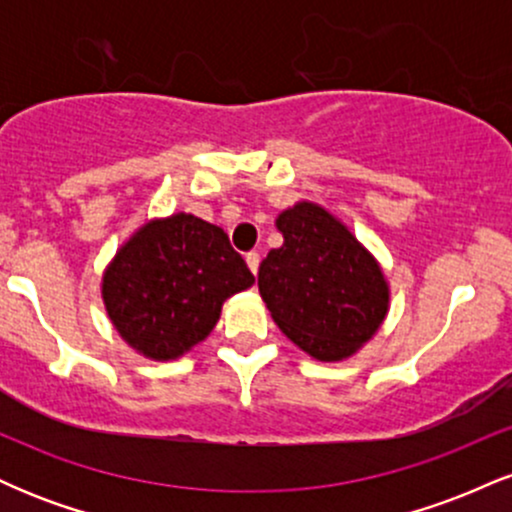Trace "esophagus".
Returning a JSON list of instances; mask_svg holds the SVG:
<instances>
[{
    "mask_svg": "<svg viewBox=\"0 0 512 512\" xmlns=\"http://www.w3.org/2000/svg\"><path fill=\"white\" fill-rule=\"evenodd\" d=\"M245 262H248V267H250V272L252 274H257V269H260V252H248V255H245Z\"/></svg>",
    "mask_w": 512,
    "mask_h": 512,
    "instance_id": "esophagus-1",
    "label": "esophagus"
}]
</instances>
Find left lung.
<instances>
[{
    "label": "left lung",
    "instance_id": "1",
    "mask_svg": "<svg viewBox=\"0 0 512 512\" xmlns=\"http://www.w3.org/2000/svg\"><path fill=\"white\" fill-rule=\"evenodd\" d=\"M276 228L284 245L269 250L257 274L274 322L317 361L354 356L390 308L378 260L320 204H293Z\"/></svg>",
    "mask_w": 512,
    "mask_h": 512
}]
</instances>
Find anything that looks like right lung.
<instances>
[{
    "instance_id": "right-lung-1",
    "label": "right lung",
    "mask_w": 512,
    "mask_h": 512,
    "mask_svg": "<svg viewBox=\"0 0 512 512\" xmlns=\"http://www.w3.org/2000/svg\"><path fill=\"white\" fill-rule=\"evenodd\" d=\"M255 276L223 228L180 214L144 223L103 274V303L120 337L154 361L204 342L233 293Z\"/></svg>"
}]
</instances>
